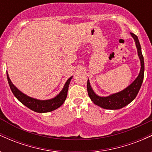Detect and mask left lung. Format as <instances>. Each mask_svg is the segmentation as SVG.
Instances as JSON below:
<instances>
[{
	"mask_svg": "<svg viewBox=\"0 0 152 152\" xmlns=\"http://www.w3.org/2000/svg\"><path fill=\"white\" fill-rule=\"evenodd\" d=\"M131 35L135 41L138 56H139L141 62L140 72H139L137 78L131 83L129 86H127L125 89L122 90L121 91L104 97L99 96L97 94H96L94 90L92 89L89 80H88V81H87V91H88V96L90 97L91 100L94 102V104L100 106L103 109L114 110L124 107L136 98L141 86H142L144 74V57H143L142 48H141L138 37L133 33H131Z\"/></svg>",
	"mask_w": 152,
	"mask_h": 152,
	"instance_id": "1",
	"label": "left lung"
}]
</instances>
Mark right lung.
I'll return each instance as SVG.
<instances>
[{"mask_svg": "<svg viewBox=\"0 0 152 152\" xmlns=\"http://www.w3.org/2000/svg\"><path fill=\"white\" fill-rule=\"evenodd\" d=\"M72 77L73 76H71L67 80L61 91L56 96H55L53 99H48V100H38V99L28 96L27 95L22 93L20 90H18L10 81L8 72H7V78H8V84H9L11 91L14 94L16 99L19 102H21L23 105L27 106L32 111L38 113H46L52 111L53 110L58 109L64 104L66 96H67L69 83H70Z\"/></svg>", "mask_w": 152, "mask_h": 152, "instance_id": "obj_1", "label": "right lung"}]
</instances>
